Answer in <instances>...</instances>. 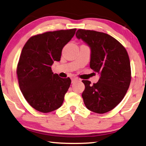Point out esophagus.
Segmentation results:
<instances>
[{
    "mask_svg": "<svg viewBox=\"0 0 146 146\" xmlns=\"http://www.w3.org/2000/svg\"><path fill=\"white\" fill-rule=\"evenodd\" d=\"M78 80V78H77V77H73L71 78V82H72V83H73L75 81H77V80Z\"/></svg>",
    "mask_w": 146,
    "mask_h": 146,
    "instance_id": "esophagus-1",
    "label": "esophagus"
}]
</instances>
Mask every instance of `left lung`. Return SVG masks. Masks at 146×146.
<instances>
[{"label": "left lung", "instance_id": "8db88e82", "mask_svg": "<svg viewBox=\"0 0 146 146\" xmlns=\"http://www.w3.org/2000/svg\"><path fill=\"white\" fill-rule=\"evenodd\" d=\"M76 36L91 48L90 68L101 75L98 82L92 85L89 80H82L84 105L98 114L109 112L122 101L130 85L128 53L118 41L103 32L78 29Z\"/></svg>", "mask_w": 146, "mask_h": 146}]
</instances>
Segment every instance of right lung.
Here are the masks:
<instances>
[{
    "mask_svg": "<svg viewBox=\"0 0 146 146\" xmlns=\"http://www.w3.org/2000/svg\"><path fill=\"white\" fill-rule=\"evenodd\" d=\"M76 30L37 34L30 38L23 48L16 71L19 86L27 102L39 112H52L64 102L71 80L53 74L51 66L60 60L62 48Z\"/></svg>",
    "mask_w": 146,
    "mask_h": 146,
    "instance_id": "right-lung-1",
    "label": "right lung"
}]
</instances>
